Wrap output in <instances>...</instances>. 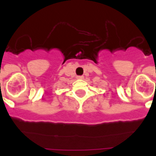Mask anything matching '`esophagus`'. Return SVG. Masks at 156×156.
<instances>
[{
	"label": "esophagus",
	"mask_w": 156,
	"mask_h": 156,
	"mask_svg": "<svg viewBox=\"0 0 156 156\" xmlns=\"http://www.w3.org/2000/svg\"><path fill=\"white\" fill-rule=\"evenodd\" d=\"M77 78H78V79H83V78H84V77H83V76H78Z\"/></svg>",
	"instance_id": "1"
}]
</instances>
